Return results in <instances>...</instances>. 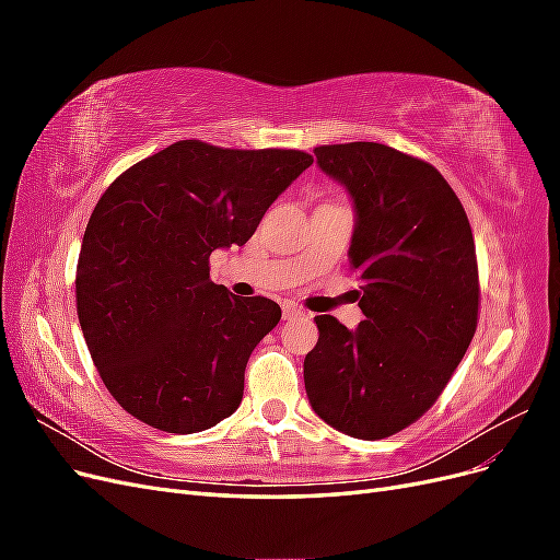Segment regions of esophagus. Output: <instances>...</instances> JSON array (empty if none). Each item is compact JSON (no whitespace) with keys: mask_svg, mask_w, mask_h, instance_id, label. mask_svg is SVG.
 <instances>
[{"mask_svg":"<svg viewBox=\"0 0 560 560\" xmlns=\"http://www.w3.org/2000/svg\"><path fill=\"white\" fill-rule=\"evenodd\" d=\"M282 317L290 322V319H299V317H306V311H301L294 303H284L282 306Z\"/></svg>","mask_w":560,"mask_h":560,"instance_id":"1","label":"esophagus"}]
</instances>
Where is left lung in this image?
Here are the masks:
<instances>
[{
	"mask_svg": "<svg viewBox=\"0 0 560 560\" xmlns=\"http://www.w3.org/2000/svg\"><path fill=\"white\" fill-rule=\"evenodd\" d=\"M319 171L352 198L348 249L366 319L317 315L303 360L313 411L354 439L409 428L442 395L479 315V270L465 208L434 165L378 142L315 147Z\"/></svg>",
	"mask_w": 560,
	"mask_h": 560,
	"instance_id": "obj_1",
	"label": "left lung"
}]
</instances>
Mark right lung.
Segmentation results:
<instances>
[{"mask_svg": "<svg viewBox=\"0 0 560 560\" xmlns=\"http://www.w3.org/2000/svg\"><path fill=\"white\" fill-rule=\"evenodd\" d=\"M313 156L296 149L165 147L97 200L77 266V313L112 397L147 425L194 434L243 401L252 350L280 322L264 296L210 280Z\"/></svg>", "mask_w": 560, "mask_h": 560, "instance_id": "right-lung-1", "label": "right lung"}]
</instances>
